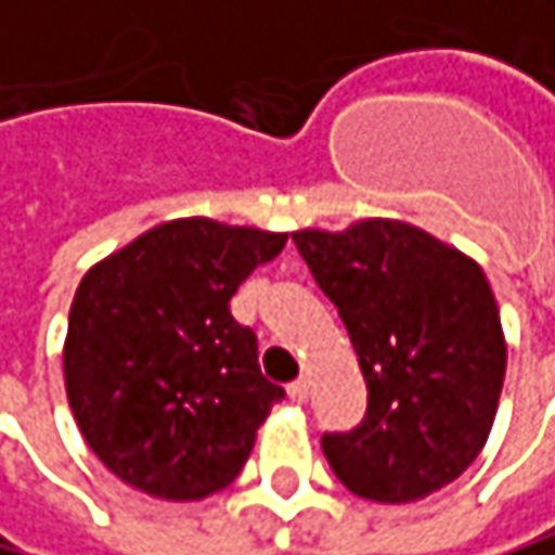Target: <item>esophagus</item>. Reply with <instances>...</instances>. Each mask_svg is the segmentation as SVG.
Returning a JSON list of instances; mask_svg holds the SVG:
<instances>
[{"instance_id":"1","label":"esophagus","mask_w":555,"mask_h":555,"mask_svg":"<svg viewBox=\"0 0 555 555\" xmlns=\"http://www.w3.org/2000/svg\"><path fill=\"white\" fill-rule=\"evenodd\" d=\"M289 400H293V403H306V400H309V380L289 384Z\"/></svg>"}]
</instances>
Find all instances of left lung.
Wrapping results in <instances>:
<instances>
[{
	"label": "left lung",
	"instance_id": "left-lung-1",
	"mask_svg": "<svg viewBox=\"0 0 555 555\" xmlns=\"http://www.w3.org/2000/svg\"><path fill=\"white\" fill-rule=\"evenodd\" d=\"M293 240L367 380L364 420L322 436L332 472L380 504L452 485L488 442L507 367L481 266L420 227L380 217Z\"/></svg>",
	"mask_w": 555,
	"mask_h": 555
}]
</instances>
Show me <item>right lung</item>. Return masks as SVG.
I'll use <instances>...</instances> for the list:
<instances>
[{
  "instance_id": "1",
  "label": "right lung",
  "mask_w": 555,
  "mask_h": 555,
  "mask_svg": "<svg viewBox=\"0 0 555 555\" xmlns=\"http://www.w3.org/2000/svg\"><path fill=\"white\" fill-rule=\"evenodd\" d=\"M283 246L286 233L181 217L80 280L64 384L87 446L119 481L201 501L240 475L286 390L259 374L256 335L230 299Z\"/></svg>"
}]
</instances>
